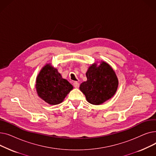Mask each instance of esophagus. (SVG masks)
Instances as JSON below:
<instances>
[{
    "instance_id": "obj_1",
    "label": "esophagus",
    "mask_w": 156,
    "mask_h": 156,
    "mask_svg": "<svg viewBox=\"0 0 156 156\" xmlns=\"http://www.w3.org/2000/svg\"><path fill=\"white\" fill-rule=\"evenodd\" d=\"M79 85H80V84H79V83L78 82V81H75V82L73 83V86H74V87L78 88V87H79Z\"/></svg>"
}]
</instances>
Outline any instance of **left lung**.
I'll return each instance as SVG.
<instances>
[{
    "label": "left lung",
    "instance_id": "1",
    "mask_svg": "<svg viewBox=\"0 0 156 156\" xmlns=\"http://www.w3.org/2000/svg\"><path fill=\"white\" fill-rule=\"evenodd\" d=\"M86 76L87 80L80 85V89L89 103L101 104L115 94L118 80L115 72L108 63L102 62L98 67L92 64Z\"/></svg>",
    "mask_w": 156,
    "mask_h": 156
}]
</instances>
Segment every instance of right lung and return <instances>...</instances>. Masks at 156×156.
Returning <instances> with one entry per match:
<instances>
[{
	"mask_svg": "<svg viewBox=\"0 0 156 156\" xmlns=\"http://www.w3.org/2000/svg\"><path fill=\"white\" fill-rule=\"evenodd\" d=\"M36 88L40 98L49 104L55 105L62 102L73 87L62 78L57 69L47 64L37 78Z\"/></svg>",
	"mask_w": 156,
	"mask_h": 156,
	"instance_id": "right-lung-1",
	"label": "right lung"
}]
</instances>
